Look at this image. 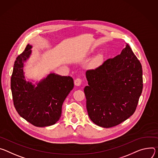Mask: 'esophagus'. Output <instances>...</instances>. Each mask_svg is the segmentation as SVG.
Returning <instances> with one entry per match:
<instances>
[{
    "mask_svg": "<svg viewBox=\"0 0 158 158\" xmlns=\"http://www.w3.org/2000/svg\"><path fill=\"white\" fill-rule=\"evenodd\" d=\"M81 82H82V80L80 78H77L74 81V83L76 86H80L81 84Z\"/></svg>",
    "mask_w": 158,
    "mask_h": 158,
    "instance_id": "34e87169",
    "label": "esophagus"
}]
</instances>
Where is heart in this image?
Returning a JSON list of instances; mask_svg holds the SVG:
<instances>
[{
    "label": "heart",
    "instance_id": "heart-1",
    "mask_svg": "<svg viewBox=\"0 0 158 158\" xmlns=\"http://www.w3.org/2000/svg\"><path fill=\"white\" fill-rule=\"evenodd\" d=\"M103 56L101 54H98L96 55L91 61L90 63V66L93 68H95L100 65L103 61Z\"/></svg>",
    "mask_w": 158,
    "mask_h": 158
}]
</instances>
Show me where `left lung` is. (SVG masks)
Masks as SVG:
<instances>
[{
	"label": "left lung",
	"instance_id": "left-lung-1",
	"mask_svg": "<svg viewBox=\"0 0 158 158\" xmlns=\"http://www.w3.org/2000/svg\"><path fill=\"white\" fill-rule=\"evenodd\" d=\"M86 109L94 124L112 127L134 113L143 91V70L129 44L120 55L86 71Z\"/></svg>",
	"mask_w": 158,
	"mask_h": 158
}]
</instances>
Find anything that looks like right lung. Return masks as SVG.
Here are the masks:
<instances>
[{"label":"right lung","instance_id":"right-lung-1","mask_svg":"<svg viewBox=\"0 0 158 158\" xmlns=\"http://www.w3.org/2000/svg\"><path fill=\"white\" fill-rule=\"evenodd\" d=\"M32 48L28 44L14 64L10 80L14 105L19 115L31 124L50 126L61 117L63 102L73 89V79L50 73L36 84L27 81L24 63L32 53Z\"/></svg>","mask_w":158,"mask_h":158}]
</instances>
